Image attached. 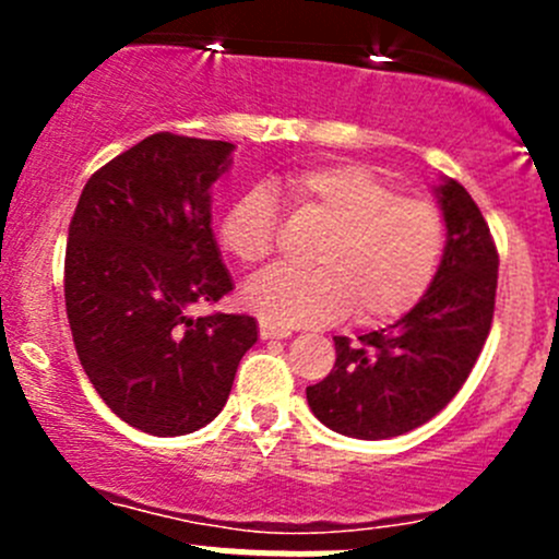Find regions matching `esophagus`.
Returning <instances> with one entry per match:
<instances>
[{
  "label": "esophagus",
  "mask_w": 559,
  "mask_h": 559,
  "mask_svg": "<svg viewBox=\"0 0 559 559\" xmlns=\"http://www.w3.org/2000/svg\"><path fill=\"white\" fill-rule=\"evenodd\" d=\"M292 332L286 330V326H275V324H267V321H259V337L262 341H278V337H289Z\"/></svg>",
  "instance_id": "34e87169"
}]
</instances>
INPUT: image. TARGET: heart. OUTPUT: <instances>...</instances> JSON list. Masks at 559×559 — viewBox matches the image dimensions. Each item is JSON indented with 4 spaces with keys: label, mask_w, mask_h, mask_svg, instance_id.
I'll list each match as a JSON object with an SVG mask.
<instances>
[{
    "label": "heart",
    "mask_w": 559,
    "mask_h": 559,
    "mask_svg": "<svg viewBox=\"0 0 559 559\" xmlns=\"http://www.w3.org/2000/svg\"><path fill=\"white\" fill-rule=\"evenodd\" d=\"M300 213L326 224L316 267H273L246 286V306L273 324H326L346 313L389 324L419 306L447 251L441 211L368 165L335 162L273 180ZM264 186L240 191L222 213L218 240L246 267L267 262L278 240V202Z\"/></svg>",
    "instance_id": "b5f03b06"
}]
</instances>
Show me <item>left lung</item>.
<instances>
[{"label":"left lung","instance_id":"1","mask_svg":"<svg viewBox=\"0 0 559 559\" xmlns=\"http://www.w3.org/2000/svg\"><path fill=\"white\" fill-rule=\"evenodd\" d=\"M436 200L447 251L419 306L386 330L335 337V368L306 389L313 416L330 430L384 441L430 421L471 376L489 335L498 251L465 186L441 178Z\"/></svg>","mask_w":559,"mask_h":559}]
</instances>
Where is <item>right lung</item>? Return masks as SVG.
<instances>
[{"label": "right lung", "mask_w": 559, "mask_h": 559, "mask_svg": "<svg viewBox=\"0 0 559 559\" xmlns=\"http://www.w3.org/2000/svg\"><path fill=\"white\" fill-rule=\"evenodd\" d=\"M233 143L159 132L88 178L70 222L64 302L78 359L107 408L148 436L216 419L259 326L191 316L233 289L211 189Z\"/></svg>", "instance_id": "add662e5"}]
</instances>
